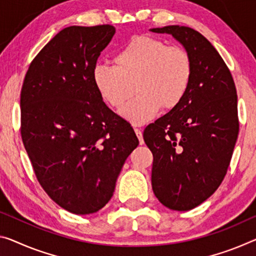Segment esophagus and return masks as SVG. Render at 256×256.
Listing matches in <instances>:
<instances>
[{"mask_svg":"<svg viewBox=\"0 0 256 256\" xmlns=\"http://www.w3.org/2000/svg\"><path fill=\"white\" fill-rule=\"evenodd\" d=\"M135 132H136V135H137V137H138V140H140V144L143 145L144 144V140H143V134H142V130H140V129H138V128H135Z\"/></svg>","mask_w":256,"mask_h":256,"instance_id":"34e87169","label":"esophagus"}]
</instances>
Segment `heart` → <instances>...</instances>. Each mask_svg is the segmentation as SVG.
Returning <instances> with one entry per match:
<instances>
[{"label": "heart", "mask_w": 256, "mask_h": 256, "mask_svg": "<svg viewBox=\"0 0 256 256\" xmlns=\"http://www.w3.org/2000/svg\"><path fill=\"white\" fill-rule=\"evenodd\" d=\"M113 62L114 68L95 66L94 84L103 100L116 110L122 108L134 92L138 94L122 111L124 119L135 126L146 124L161 108H176L186 97L194 74L186 49L145 35L126 42Z\"/></svg>", "instance_id": "obj_1"}]
</instances>
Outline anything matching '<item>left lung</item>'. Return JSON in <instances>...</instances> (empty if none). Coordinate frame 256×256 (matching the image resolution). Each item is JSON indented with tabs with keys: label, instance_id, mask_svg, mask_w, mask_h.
<instances>
[{
	"label": "left lung",
	"instance_id": "left-lung-1",
	"mask_svg": "<svg viewBox=\"0 0 256 256\" xmlns=\"http://www.w3.org/2000/svg\"><path fill=\"white\" fill-rule=\"evenodd\" d=\"M151 32L174 36L190 54L194 74L184 100L145 128L153 154L152 188L169 210H192L218 190L226 174L239 132L237 90L212 43L186 26Z\"/></svg>",
	"mask_w": 256,
	"mask_h": 256
}]
</instances>
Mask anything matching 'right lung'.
<instances>
[{"label": "right lung", "instance_id": "obj_1", "mask_svg": "<svg viewBox=\"0 0 256 256\" xmlns=\"http://www.w3.org/2000/svg\"><path fill=\"white\" fill-rule=\"evenodd\" d=\"M114 33L112 25L62 30L30 62L22 88L20 132L36 178L57 205L78 215L108 202L140 143L92 80Z\"/></svg>", "mask_w": 256, "mask_h": 256}]
</instances>
